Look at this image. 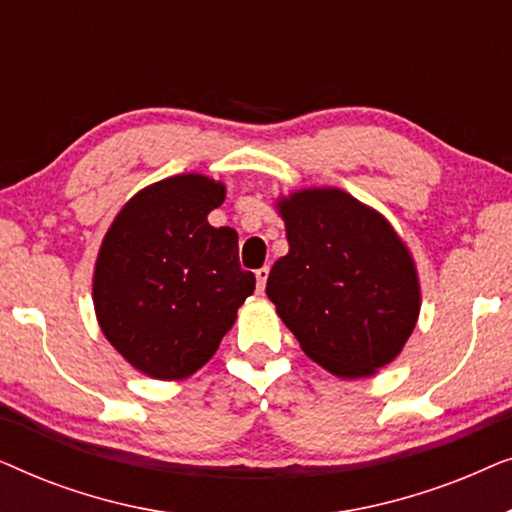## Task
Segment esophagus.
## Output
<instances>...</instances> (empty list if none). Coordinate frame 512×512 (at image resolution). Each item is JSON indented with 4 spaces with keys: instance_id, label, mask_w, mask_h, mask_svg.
<instances>
[{
    "instance_id": "obj_1",
    "label": "esophagus",
    "mask_w": 512,
    "mask_h": 512,
    "mask_svg": "<svg viewBox=\"0 0 512 512\" xmlns=\"http://www.w3.org/2000/svg\"><path fill=\"white\" fill-rule=\"evenodd\" d=\"M268 275H270V268L265 265V268L256 270V282H258V291L265 289V282H268Z\"/></svg>"
}]
</instances>
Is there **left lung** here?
Returning <instances> with one entry per match:
<instances>
[{
    "mask_svg": "<svg viewBox=\"0 0 512 512\" xmlns=\"http://www.w3.org/2000/svg\"><path fill=\"white\" fill-rule=\"evenodd\" d=\"M289 254L265 293L314 363L342 380L375 375L415 331L422 289L394 226L340 188L277 198Z\"/></svg>",
    "mask_w": 512,
    "mask_h": 512,
    "instance_id": "1",
    "label": "left lung"
}]
</instances>
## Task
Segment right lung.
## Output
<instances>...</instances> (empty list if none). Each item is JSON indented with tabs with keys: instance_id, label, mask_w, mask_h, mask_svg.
Segmentation results:
<instances>
[{
	"instance_id": "right-lung-1",
	"label": "right lung",
	"mask_w": 512,
	"mask_h": 512,
	"mask_svg": "<svg viewBox=\"0 0 512 512\" xmlns=\"http://www.w3.org/2000/svg\"><path fill=\"white\" fill-rule=\"evenodd\" d=\"M226 186L177 174L125 202L93 275L97 324L111 347L153 380H184L212 359L256 289L240 268L237 233L209 226Z\"/></svg>"
}]
</instances>
